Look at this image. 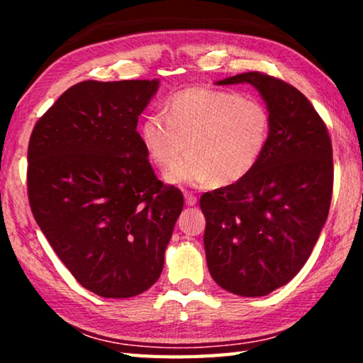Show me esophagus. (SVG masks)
Masks as SVG:
<instances>
[{
    "mask_svg": "<svg viewBox=\"0 0 363 363\" xmlns=\"http://www.w3.org/2000/svg\"><path fill=\"white\" fill-rule=\"evenodd\" d=\"M184 199H186V203H187L189 206H194V205L196 203V196H195V195H192L190 192H186V194H184Z\"/></svg>",
    "mask_w": 363,
    "mask_h": 363,
    "instance_id": "esophagus-1",
    "label": "esophagus"
}]
</instances>
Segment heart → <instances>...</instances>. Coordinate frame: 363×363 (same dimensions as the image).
Here are the masks:
<instances>
[{
	"label": "heart",
	"instance_id": "obj_1",
	"mask_svg": "<svg viewBox=\"0 0 363 363\" xmlns=\"http://www.w3.org/2000/svg\"><path fill=\"white\" fill-rule=\"evenodd\" d=\"M272 120L261 101L235 91L194 86L171 96L164 113H149L139 126L147 157L163 173L185 147L191 152L167 181L203 187L240 182L267 150Z\"/></svg>",
	"mask_w": 363,
	"mask_h": 363
}]
</instances>
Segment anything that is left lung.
Instances as JSON below:
<instances>
[{
  "mask_svg": "<svg viewBox=\"0 0 363 363\" xmlns=\"http://www.w3.org/2000/svg\"><path fill=\"white\" fill-rule=\"evenodd\" d=\"M248 83L270 113L267 150L243 181L201 195L206 264L238 296H266L286 285L314 250L333 192L327 126L296 88L259 72L219 79Z\"/></svg>",
  "mask_w": 363,
  "mask_h": 363,
  "instance_id": "1",
  "label": "left lung"
}]
</instances>
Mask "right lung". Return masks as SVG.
Returning a JSON list of instances; mask_svg holds the SVG:
<instances>
[{
    "label": "right lung",
    "instance_id": "obj_1",
    "mask_svg": "<svg viewBox=\"0 0 363 363\" xmlns=\"http://www.w3.org/2000/svg\"><path fill=\"white\" fill-rule=\"evenodd\" d=\"M160 79L82 82L28 144V200L49 245L86 290L131 298L155 284L184 196L163 186L138 120Z\"/></svg>",
    "mask_w": 363,
    "mask_h": 363
}]
</instances>
